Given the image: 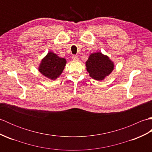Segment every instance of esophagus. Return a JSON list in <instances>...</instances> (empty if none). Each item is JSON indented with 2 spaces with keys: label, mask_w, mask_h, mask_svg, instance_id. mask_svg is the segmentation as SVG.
<instances>
[{
  "label": "esophagus",
  "mask_w": 152,
  "mask_h": 152,
  "mask_svg": "<svg viewBox=\"0 0 152 152\" xmlns=\"http://www.w3.org/2000/svg\"><path fill=\"white\" fill-rule=\"evenodd\" d=\"M72 59L73 60H78V57L76 56V55H73L72 56Z\"/></svg>",
  "instance_id": "34e87169"
}]
</instances>
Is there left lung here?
<instances>
[{"instance_id": "1", "label": "left lung", "mask_w": 152, "mask_h": 152, "mask_svg": "<svg viewBox=\"0 0 152 152\" xmlns=\"http://www.w3.org/2000/svg\"><path fill=\"white\" fill-rule=\"evenodd\" d=\"M86 66L89 76L92 78L102 80L108 76L114 69V63L101 52L91 53L86 62Z\"/></svg>"}]
</instances>
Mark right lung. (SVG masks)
I'll use <instances>...</instances> for the list:
<instances>
[{
  "label": "right lung",
  "mask_w": 152,
  "mask_h": 152,
  "mask_svg": "<svg viewBox=\"0 0 152 152\" xmlns=\"http://www.w3.org/2000/svg\"><path fill=\"white\" fill-rule=\"evenodd\" d=\"M66 59L53 52H49L42 60L38 70L47 78L56 80L62 73L66 65Z\"/></svg>",
  "instance_id": "1"
}]
</instances>
